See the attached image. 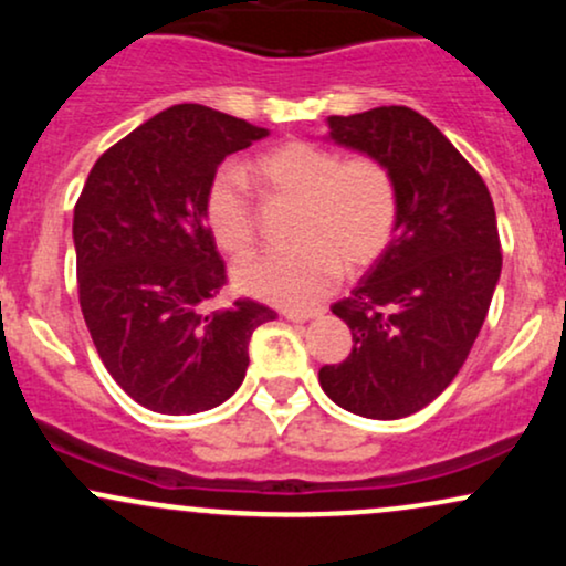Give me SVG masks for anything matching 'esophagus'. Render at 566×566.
<instances>
[{"mask_svg":"<svg viewBox=\"0 0 566 566\" xmlns=\"http://www.w3.org/2000/svg\"><path fill=\"white\" fill-rule=\"evenodd\" d=\"M282 314H284V319H290V322H308V319H316V316H322V311L319 308H308V311L284 308Z\"/></svg>","mask_w":566,"mask_h":566,"instance_id":"esophagus-1","label":"esophagus"}]
</instances>
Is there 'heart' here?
<instances>
[{"label":"heart","mask_w":566,"mask_h":566,"mask_svg":"<svg viewBox=\"0 0 566 566\" xmlns=\"http://www.w3.org/2000/svg\"><path fill=\"white\" fill-rule=\"evenodd\" d=\"M271 201L295 205L290 250L237 265V284L261 301L305 308L380 261L399 220V188L386 161L340 159L314 140H287L250 165ZM205 223L223 252L242 258L258 242V210L237 167L223 165L205 191Z\"/></svg>","instance_id":"1"}]
</instances>
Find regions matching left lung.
<instances>
[{"mask_svg": "<svg viewBox=\"0 0 566 566\" xmlns=\"http://www.w3.org/2000/svg\"><path fill=\"white\" fill-rule=\"evenodd\" d=\"M329 138L386 161L399 220L380 261L333 305L354 348L319 382L361 418H407L450 386L486 319L503 265L495 205L469 159L412 108L329 116Z\"/></svg>", "mask_w": 566, "mask_h": 566, "instance_id": "left-lung-1", "label": "left lung"}]
</instances>
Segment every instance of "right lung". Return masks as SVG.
Returning a JSON list of instances; mask_svg holds the SVG:
<instances>
[{
    "label": "right lung",
    "instance_id": "1",
    "mask_svg": "<svg viewBox=\"0 0 566 566\" xmlns=\"http://www.w3.org/2000/svg\"><path fill=\"white\" fill-rule=\"evenodd\" d=\"M265 129L180 103L114 143L74 207L76 284L97 356L122 391L161 415L223 405L242 386L250 337L276 319L239 297L210 311L226 263L205 223V191L229 154Z\"/></svg>",
    "mask_w": 566,
    "mask_h": 566
}]
</instances>
